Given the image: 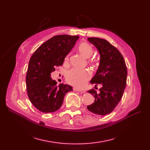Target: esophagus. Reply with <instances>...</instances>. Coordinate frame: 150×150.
Here are the masks:
<instances>
[{
	"label": "esophagus",
	"instance_id": "esophagus-1",
	"mask_svg": "<svg viewBox=\"0 0 150 150\" xmlns=\"http://www.w3.org/2000/svg\"><path fill=\"white\" fill-rule=\"evenodd\" d=\"M73 90L75 91L81 92L82 93H85L84 91H83V90H81V89H78V88H73Z\"/></svg>",
	"mask_w": 150,
	"mask_h": 150
}]
</instances>
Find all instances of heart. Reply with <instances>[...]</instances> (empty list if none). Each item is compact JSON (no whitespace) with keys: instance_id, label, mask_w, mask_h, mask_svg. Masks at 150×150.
Wrapping results in <instances>:
<instances>
[{"instance_id":"1","label":"heart","mask_w":150,"mask_h":150,"mask_svg":"<svg viewBox=\"0 0 150 150\" xmlns=\"http://www.w3.org/2000/svg\"><path fill=\"white\" fill-rule=\"evenodd\" d=\"M78 50L79 52L85 57H89L93 54V48L91 44L88 42L81 43L78 46ZM69 54L66 56L65 61H67L69 59ZM94 59H91L92 62H94ZM91 77V72L88 69H72L67 71L66 74V79L67 82L75 86L76 88H81L86 82Z\"/></svg>"}]
</instances>
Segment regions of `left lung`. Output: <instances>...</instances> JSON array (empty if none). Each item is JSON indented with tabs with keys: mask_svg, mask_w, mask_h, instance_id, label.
<instances>
[{
	"mask_svg": "<svg viewBox=\"0 0 150 150\" xmlns=\"http://www.w3.org/2000/svg\"><path fill=\"white\" fill-rule=\"evenodd\" d=\"M88 39L96 47L101 56L98 69L91 83L96 86L101 84L102 87L99 93L94 89L88 91L95 100L87 108L95 115L104 116L114 110L121 100L126 86L127 68L119 50L108 40L98 38Z\"/></svg>",
	"mask_w": 150,
	"mask_h": 150,
	"instance_id": "8db88e82",
	"label": "left lung"
}]
</instances>
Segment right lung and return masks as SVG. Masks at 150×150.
I'll return each instance as SVG.
<instances>
[{
  "label": "right lung",
  "instance_id": "add662e5",
  "mask_svg": "<svg viewBox=\"0 0 150 150\" xmlns=\"http://www.w3.org/2000/svg\"><path fill=\"white\" fill-rule=\"evenodd\" d=\"M78 35H57L42 44L33 54L26 74V87L32 104L42 112H53L62 106L65 94L72 91L71 86H57L51 78L55 68L61 66L73 47Z\"/></svg>",
  "mask_w": 150,
  "mask_h": 150
}]
</instances>
